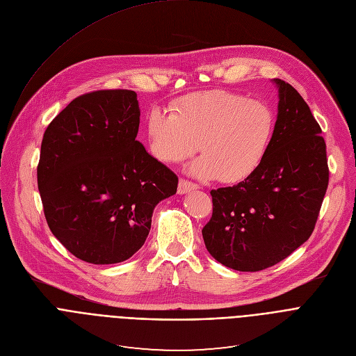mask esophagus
Wrapping results in <instances>:
<instances>
[{"instance_id":"esophagus-1","label":"esophagus","mask_w":356,"mask_h":356,"mask_svg":"<svg viewBox=\"0 0 356 356\" xmlns=\"http://www.w3.org/2000/svg\"><path fill=\"white\" fill-rule=\"evenodd\" d=\"M197 187H199V186H197L196 183H193V181H188V180H186V179H180V180H179L177 192H179L180 195H184V193H187V192L195 191V188H197Z\"/></svg>"}]
</instances>
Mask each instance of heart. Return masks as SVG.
<instances>
[{
    "instance_id": "obj_1",
    "label": "heart",
    "mask_w": 356,
    "mask_h": 356,
    "mask_svg": "<svg viewBox=\"0 0 356 356\" xmlns=\"http://www.w3.org/2000/svg\"><path fill=\"white\" fill-rule=\"evenodd\" d=\"M275 126V113L265 102L213 90L176 100L172 113L152 110L147 140L163 163H179L199 149L203 154L191 169L195 176L239 183L262 164Z\"/></svg>"
}]
</instances>
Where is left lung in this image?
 <instances>
[{"instance_id":"obj_1","label":"left lung","mask_w":356,"mask_h":356,"mask_svg":"<svg viewBox=\"0 0 356 356\" xmlns=\"http://www.w3.org/2000/svg\"><path fill=\"white\" fill-rule=\"evenodd\" d=\"M275 83L279 106L268 154L246 180L210 192L213 213L202 230L209 253L241 272L270 268L311 238L329 183L321 126L289 83Z\"/></svg>"}]
</instances>
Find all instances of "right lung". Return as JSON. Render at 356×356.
Masks as SVG:
<instances>
[{
  "label": "right lung",
  "mask_w": 356,
  "mask_h": 356,
  "mask_svg": "<svg viewBox=\"0 0 356 356\" xmlns=\"http://www.w3.org/2000/svg\"><path fill=\"white\" fill-rule=\"evenodd\" d=\"M137 94L97 90L47 127L37 168L44 216L61 245L94 265L124 262L143 243L154 206L177 176L136 140Z\"/></svg>",
  "instance_id": "1"
}]
</instances>
